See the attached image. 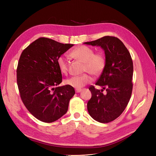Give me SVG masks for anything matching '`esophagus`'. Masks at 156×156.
<instances>
[{
  "label": "esophagus",
  "instance_id": "34e87169",
  "mask_svg": "<svg viewBox=\"0 0 156 156\" xmlns=\"http://www.w3.org/2000/svg\"><path fill=\"white\" fill-rule=\"evenodd\" d=\"M75 91L76 93H80L81 91H82V90L81 89H76Z\"/></svg>",
  "mask_w": 156,
  "mask_h": 156
}]
</instances>
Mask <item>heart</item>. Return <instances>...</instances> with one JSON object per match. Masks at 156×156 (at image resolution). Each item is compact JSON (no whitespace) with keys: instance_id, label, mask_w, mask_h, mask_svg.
<instances>
[{"instance_id":"b5f03b06","label":"heart","mask_w":156,"mask_h":156,"mask_svg":"<svg viewBox=\"0 0 156 156\" xmlns=\"http://www.w3.org/2000/svg\"><path fill=\"white\" fill-rule=\"evenodd\" d=\"M70 55L72 57L83 62V72H88L94 76L100 75L106 65V58L102 52L94 53V51L86 46H79L73 49ZM58 69L62 74L68 73L69 62L63 56H60L57 59ZM92 77L89 73L80 76H74L65 81V84L79 89L91 83Z\"/></svg>"}]
</instances>
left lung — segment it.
Masks as SVG:
<instances>
[{"label": "left lung", "mask_w": 156, "mask_h": 156, "mask_svg": "<svg viewBox=\"0 0 156 156\" xmlns=\"http://www.w3.org/2000/svg\"><path fill=\"white\" fill-rule=\"evenodd\" d=\"M84 44L100 46L105 52V67L96 83L102 90L90 87L92 97L87 102V108L93 119L108 123L122 114L130 99L133 74L131 57L123 43L114 36H107ZM104 89L106 90L105 94L103 93Z\"/></svg>", "instance_id": "left-lung-1"}]
</instances>
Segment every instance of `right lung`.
<instances>
[{"mask_svg": "<svg viewBox=\"0 0 156 156\" xmlns=\"http://www.w3.org/2000/svg\"><path fill=\"white\" fill-rule=\"evenodd\" d=\"M73 46L47 37H40L22 52L16 69L21 99L29 112L39 120L51 123L65 115L74 88L57 86L62 76L57 59Z\"/></svg>", "mask_w": 156, "mask_h": 156, "instance_id": "right-lung-1", "label": "right lung"}]
</instances>
